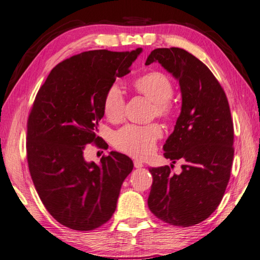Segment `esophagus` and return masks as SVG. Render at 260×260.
I'll use <instances>...</instances> for the list:
<instances>
[{"instance_id":"esophagus-1","label":"esophagus","mask_w":260,"mask_h":260,"mask_svg":"<svg viewBox=\"0 0 260 260\" xmlns=\"http://www.w3.org/2000/svg\"><path fill=\"white\" fill-rule=\"evenodd\" d=\"M134 165H135V168L136 169H141V168H144V163L141 160H138V159H136L135 161H134Z\"/></svg>"}]
</instances>
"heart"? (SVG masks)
I'll return each instance as SVG.
<instances>
[{
  "label": "heart",
  "instance_id": "b5f03b06",
  "mask_svg": "<svg viewBox=\"0 0 260 260\" xmlns=\"http://www.w3.org/2000/svg\"><path fill=\"white\" fill-rule=\"evenodd\" d=\"M135 89L153 104V116L164 121L173 119L175 107L171 99L174 95V86L169 77L159 71H153L141 76L134 82ZM103 111L107 119L119 122L124 116L125 100L121 88L112 85L106 90L103 100ZM161 137V129L157 124L125 125L113 136V145L116 149L132 157L144 158L156 148V143Z\"/></svg>",
  "mask_w": 260,
  "mask_h": 260
}]
</instances>
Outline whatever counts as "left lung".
Here are the masks:
<instances>
[{
    "label": "left lung",
    "instance_id": "1",
    "mask_svg": "<svg viewBox=\"0 0 260 260\" xmlns=\"http://www.w3.org/2000/svg\"><path fill=\"white\" fill-rule=\"evenodd\" d=\"M153 62L179 81L181 113L163 149L165 158L184 164L180 174L172 172L173 165L149 169L148 207L165 223L192 226L214 213L228 187L234 155L231 112L222 86L192 54L179 47L156 48L146 66Z\"/></svg>",
    "mask_w": 260,
    "mask_h": 260
}]
</instances>
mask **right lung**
I'll return each mask as SVG.
<instances>
[{
    "label": "right lung",
    "instance_id": "right-lung-1",
    "mask_svg": "<svg viewBox=\"0 0 260 260\" xmlns=\"http://www.w3.org/2000/svg\"><path fill=\"white\" fill-rule=\"evenodd\" d=\"M141 51L77 54L53 68L37 92L27 122L29 172L44 206L67 228L90 231L109 221L134 169L117 151L96 164L85 160L84 150L91 143L105 146L96 135L104 95Z\"/></svg>",
    "mask_w": 260,
    "mask_h": 260
}]
</instances>
